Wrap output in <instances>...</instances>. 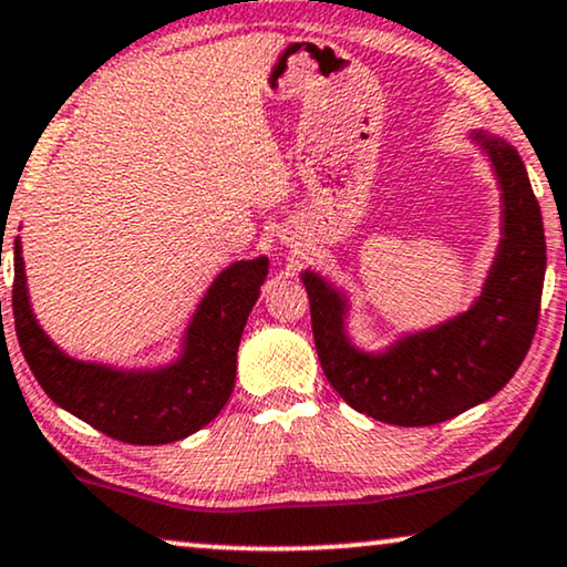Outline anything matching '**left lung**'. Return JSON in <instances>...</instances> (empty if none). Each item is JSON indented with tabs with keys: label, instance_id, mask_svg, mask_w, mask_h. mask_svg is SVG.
<instances>
[{
	"label": "left lung",
	"instance_id": "8db88e82",
	"mask_svg": "<svg viewBox=\"0 0 567 567\" xmlns=\"http://www.w3.org/2000/svg\"><path fill=\"white\" fill-rule=\"evenodd\" d=\"M504 200V238L475 306L388 352H360L344 331L347 300L316 272L302 275L326 380L354 411L395 426H432L488 401L514 378L539 321L547 246L524 162L496 135L475 133Z\"/></svg>",
	"mask_w": 567,
	"mask_h": 567
}]
</instances>
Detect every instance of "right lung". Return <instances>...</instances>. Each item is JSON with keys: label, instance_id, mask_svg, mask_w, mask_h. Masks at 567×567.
Wrapping results in <instances>:
<instances>
[{"label": "right lung", "instance_id": "obj_1", "mask_svg": "<svg viewBox=\"0 0 567 567\" xmlns=\"http://www.w3.org/2000/svg\"><path fill=\"white\" fill-rule=\"evenodd\" d=\"M267 267V257H259L223 269L197 306L179 360L162 370L127 372L71 360L45 337L30 310L22 246L14 238V331L55 405L117 442L169 444L210 424L226 405L236 382L238 341Z\"/></svg>", "mask_w": 567, "mask_h": 567}]
</instances>
